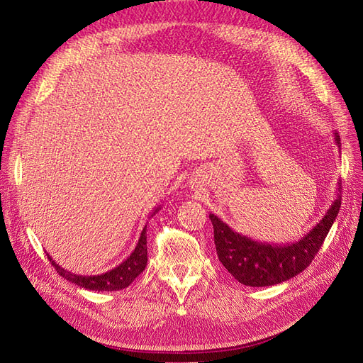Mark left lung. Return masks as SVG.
Wrapping results in <instances>:
<instances>
[{"label":"left lung","instance_id":"1","mask_svg":"<svg viewBox=\"0 0 363 363\" xmlns=\"http://www.w3.org/2000/svg\"><path fill=\"white\" fill-rule=\"evenodd\" d=\"M335 140L339 147L340 139L335 131ZM340 208V184L336 200L324 218L298 242L286 245H271L252 240L251 238L233 232L221 218L211 213L213 239L219 262L232 276L245 286H272L298 276L312 263L320 251L328 230L333 225Z\"/></svg>","mask_w":363,"mask_h":363}]
</instances>
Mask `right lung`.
Masks as SVG:
<instances>
[{
    "label": "right lung",
    "instance_id": "add662e5",
    "mask_svg": "<svg viewBox=\"0 0 363 363\" xmlns=\"http://www.w3.org/2000/svg\"><path fill=\"white\" fill-rule=\"evenodd\" d=\"M159 207L155 208L148 219L156 215L159 212ZM148 224V223H147ZM147 224L144 225L139 236L138 244L135 247V250L131 251V255L119 265L111 271H107L104 274H100V276H80V274H74L71 271H67L65 268H62L59 263H56V260H52L50 255L48 259L51 262V265L56 268V271L60 274L63 279H67L68 281L79 284L80 288H86L89 291H121L127 286H130L133 280L139 276V274L145 269L147 267Z\"/></svg>",
    "mask_w": 363,
    "mask_h": 363
}]
</instances>
